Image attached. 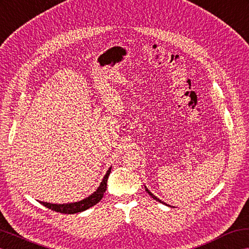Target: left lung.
<instances>
[{"instance_id": "obj_1", "label": "left lung", "mask_w": 249, "mask_h": 249, "mask_svg": "<svg viewBox=\"0 0 249 249\" xmlns=\"http://www.w3.org/2000/svg\"><path fill=\"white\" fill-rule=\"evenodd\" d=\"M145 188H146V187H145ZM146 191H147V193L149 194V196H151V197H154V199H155V200H157V201H159V202H161V203H163V202H162L161 200H159V199H158V197H157L156 196H154V195H152V194L150 193V191H149V190H148L147 188H146ZM163 204H165V203H163ZM165 205H167V204H165Z\"/></svg>"}]
</instances>
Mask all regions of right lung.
<instances>
[{"instance_id":"obj_1","label":"right lung","mask_w":249,"mask_h":249,"mask_svg":"<svg viewBox=\"0 0 249 249\" xmlns=\"http://www.w3.org/2000/svg\"><path fill=\"white\" fill-rule=\"evenodd\" d=\"M110 171H111V167L108 169L103 181H102V183L100 184L99 188L95 190L92 195H90L84 200H82L80 202H75V203H70V204H52V203H46V202H40V203L43 204L45 207L53 210V212L61 213L71 214V213L84 212V210L92 207L93 205H95V204H98L102 197H103L104 193L107 188V180H108V177L110 175Z\"/></svg>"}]
</instances>
